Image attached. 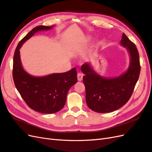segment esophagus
<instances>
[{
  "label": "esophagus",
  "instance_id": "1",
  "mask_svg": "<svg viewBox=\"0 0 152 152\" xmlns=\"http://www.w3.org/2000/svg\"><path fill=\"white\" fill-rule=\"evenodd\" d=\"M77 80H78V81H81V80H83V75L80 72L77 73Z\"/></svg>",
  "mask_w": 152,
  "mask_h": 152
}]
</instances>
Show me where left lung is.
I'll return each instance as SVG.
<instances>
[{"instance_id": "left-lung-1", "label": "left lung", "mask_w": 152, "mask_h": 152, "mask_svg": "<svg viewBox=\"0 0 152 152\" xmlns=\"http://www.w3.org/2000/svg\"><path fill=\"white\" fill-rule=\"evenodd\" d=\"M121 44L125 47L130 55V65L127 71L114 78H105L96 74L88 63L81 65L85 76L86 103L93 111L107 113L124 105L133 93L139 79L141 65L136 45L123 33Z\"/></svg>"}]
</instances>
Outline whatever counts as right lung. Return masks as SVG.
Instances as JSON below:
<instances>
[{
	"label": "right lung",
	"instance_id": "1",
	"mask_svg": "<svg viewBox=\"0 0 152 152\" xmlns=\"http://www.w3.org/2000/svg\"><path fill=\"white\" fill-rule=\"evenodd\" d=\"M52 28L38 26L33 28L19 42L13 56V78L15 87L29 108L43 114H53L61 110L69 90L77 81L75 67L64 73L34 77L22 67L19 51L22 45L39 31Z\"/></svg>",
	"mask_w": 152,
	"mask_h": 152
}]
</instances>
